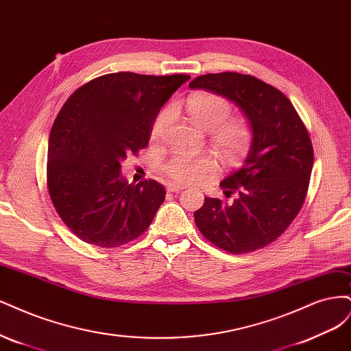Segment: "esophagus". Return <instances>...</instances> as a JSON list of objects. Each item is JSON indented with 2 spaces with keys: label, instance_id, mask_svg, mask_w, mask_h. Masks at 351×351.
<instances>
[{
  "label": "esophagus",
  "instance_id": "34e87169",
  "mask_svg": "<svg viewBox=\"0 0 351 351\" xmlns=\"http://www.w3.org/2000/svg\"><path fill=\"white\" fill-rule=\"evenodd\" d=\"M167 192H179L180 189H184V186H180V185H176V184H171V185H167Z\"/></svg>",
  "mask_w": 351,
  "mask_h": 351
}]
</instances>
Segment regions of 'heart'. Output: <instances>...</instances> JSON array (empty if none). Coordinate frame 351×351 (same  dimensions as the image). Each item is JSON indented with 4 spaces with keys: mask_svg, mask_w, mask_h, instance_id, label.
<instances>
[{
    "mask_svg": "<svg viewBox=\"0 0 351 351\" xmlns=\"http://www.w3.org/2000/svg\"><path fill=\"white\" fill-rule=\"evenodd\" d=\"M188 115L194 123L210 132V144L221 160L234 163L243 159L252 141V130L242 119L232 117V105L223 96L198 92L191 95L185 104ZM171 110H162L154 119L152 137L159 138L163 134ZM217 169L216 160L211 156H175L165 166V173L175 182L194 184L213 173Z\"/></svg>",
    "mask_w": 351,
    "mask_h": 351,
    "instance_id": "heart-1",
    "label": "heart"
}]
</instances>
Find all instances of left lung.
<instances>
[{"instance_id": "1", "label": "left lung", "mask_w": 351, "mask_h": 351, "mask_svg": "<svg viewBox=\"0 0 351 351\" xmlns=\"http://www.w3.org/2000/svg\"><path fill=\"white\" fill-rule=\"evenodd\" d=\"M189 87L232 100L252 130L242 167L220 182L224 195L236 198L228 204L206 197L194 213L197 228L230 254L264 247L289 228L306 198L313 166L308 130L280 90L252 75L206 74Z\"/></svg>"}]
</instances>
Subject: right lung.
Wrapping results in <instances>:
<instances>
[{"label": "right lung", "instance_id": "obj_1", "mask_svg": "<svg viewBox=\"0 0 351 351\" xmlns=\"http://www.w3.org/2000/svg\"><path fill=\"white\" fill-rule=\"evenodd\" d=\"M186 74L115 73L77 88L56 117L48 144L52 204L75 236L117 247L143 234L163 204L156 180L128 184L121 162L149 144L159 110Z\"/></svg>", "mask_w": 351, "mask_h": 351}]
</instances>
